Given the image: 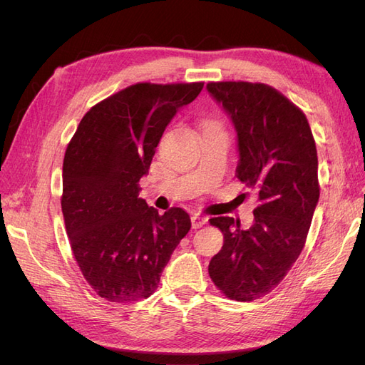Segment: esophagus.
<instances>
[{
    "mask_svg": "<svg viewBox=\"0 0 365 365\" xmlns=\"http://www.w3.org/2000/svg\"><path fill=\"white\" fill-rule=\"evenodd\" d=\"M207 224V217L205 216H201V215H193L192 216V228L193 230H197L201 228Z\"/></svg>",
    "mask_w": 365,
    "mask_h": 365,
    "instance_id": "1",
    "label": "esophagus"
}]
</instances>
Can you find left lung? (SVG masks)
<instances>
[{
    "instance_id": "1",
    "label": "left lung",
    "mask_w": 365,
    "mask_h": 365,
    "mask_svg": "<svg viewBox=\"0 0 365 365\" xmlns=\"http://www.w3.org/2000/svg\"><path fill=\"white\" fill-rule=\"evenodd\" d=\"M237 130V178L259 195L254 222L208 220L224 235L208 274L230 300L252 302L272 292L304 248L319 197L317 146L300 108L260 82H208Z\"/></svg>"
}]
</instances>
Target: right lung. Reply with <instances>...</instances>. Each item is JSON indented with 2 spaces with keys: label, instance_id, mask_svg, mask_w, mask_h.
Listing matches in <instances>:
<instances>
[{
  "label": "right lung",
  "instance_id": "1",
  "mask_svg": "<svg viewBox=\"0 0 365 365\" xmlns=\"http://www.w3.org/2000/svg\"><path fill=\"white\" fill-rule=\"evenodd\" d=\"M204 82L130 85L94 105L63 157L61 205L73 256L97 295L113 303L150 297L190 217L138 197L163 132Z\"/></svg>",
  "mask_w": 365,
  "mask_h": 365
}]
</instances>
